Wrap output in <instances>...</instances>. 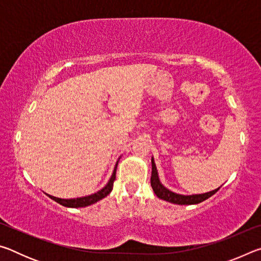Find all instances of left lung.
<instances>
[{"label": "left lung", "instance_id": "8db88e82", "mask_svg": "<svg viewBox=\"0 0 261 261\" xmlns=\"http://www.w3.org/2000/svg\"><path fill=\"white\" fill-rule=\"evenodd\" d=\"M151 185L153 188L154 193L156 194L159 198L161 199L173 202V204H178V205H192V204H199V202L208 199L210 197L213 196L215 192L219 191V189L213 190V191L202 193V194H192V196H183V194H177L169 191V190L166 189L159 180L158 171L155 163L152 159V176H151Z\"/></svg>", "mask_w": 261, "mask_h": 261}]
</instances>
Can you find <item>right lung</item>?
Instances as JSON below:
<instances>
[{"label": "right lung", "instance_id": "1", "mask_svg": "<svg viewBox=\"0 0 261 261\" xmlns=\"http://www.w3.org/2000/svg\"><path fill=\"white\" fill-rule=\"evenodd\" d=\"M116 169H117V163H116V166H115L114 173L112 175V177H110L108 184L106 185L102 190H100L99 192L91 194V196L83 197V198H76V199H61V198H56L53 196H49V198H51L53 200H55L56 202H59V204H61V205H63L65 207H73V208H77V207H85V206L94 204V202L101 200L102 198L107 197L110 193V191H112V189L114 187V180H115V178H116Z\"/></svg>", "mask_w": 261, "mask_h": 261}]
</instances>
